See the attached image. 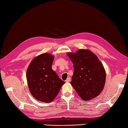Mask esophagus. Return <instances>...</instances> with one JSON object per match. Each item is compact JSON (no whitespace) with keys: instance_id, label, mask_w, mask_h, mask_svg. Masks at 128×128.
<instances>
[{"instance_id":"esophagus-1","label":"esophagus","mask_w":128,"mask_h":128,"mask_svg":"<svg viewBox=\"0 0 128 128\" xmlns=\"http://www.w3.org/2000/svg\"><path fill=\"white\" fill-rule=\"evenodd\" d=\"M70 78H68L66 80V82L68 83V82H70Z\"/></svg>"}]
</instances>
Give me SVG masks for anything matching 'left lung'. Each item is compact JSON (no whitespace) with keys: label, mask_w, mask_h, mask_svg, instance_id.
Here are the masks:
<instances>
[{"label":"left lung","mask_w":128,"mask_h":128,"mask_svg":"<svg viewBox=\"0 0 128 128\" xmlns=\"http://www.w3.org/2000/svg\"><path fill=\"white\" fill-rule=\"evenodd\" d=\"M67 55L72 62L74 73L70 84L84 101L100 94L105 86L106 72L98 56L89 50L80 49Z\"/></svg>","instance_id":"obj_1"}]
</instances>
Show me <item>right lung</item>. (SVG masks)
I'll return each mask as SVG.
<instances>
[{"mask_svg":"<svg viewBox=\"0 0 128 128\" xmlns=\"http://www.w3.org/2000/svg\"><path fill=\"white\" fill-rule=\"evenodd\" d=\"M54 56L48 53L33 58L27 69L26 78L28 88L37 100L50 103L58 94L65 83L52 70Z\"/></svg>","mask_w":128,"mask_h":128,"instance_id":"right-lung-1","label":"right lung"}]
</instances>
